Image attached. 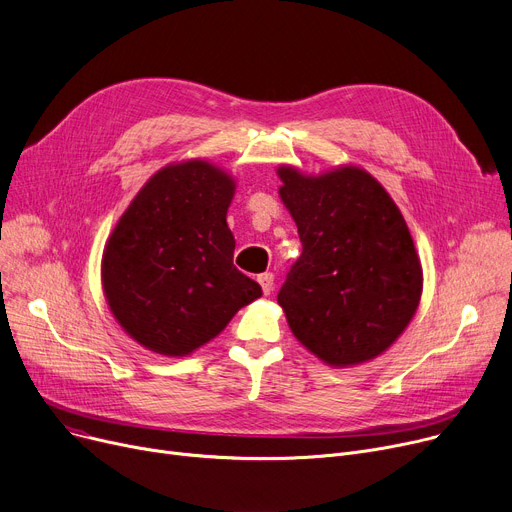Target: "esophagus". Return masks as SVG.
I'll list each match as a JSON object with an SVG mask.
<instances>
[{"label": "esophagus", "instance_id": "1", "mask_svg": "<svg viewBox=\"0 0 512 512\" xmlns=\"http://www.w3.org/2000/svg\"><path fill=\"white\" fill-rule=\"evenodd\" d=\"M257 282L261 284L263 294H269L271 290H274V274H269V271H265V274H261V276L257 278Z\"/></svg>", "mask_w": 512, "mask_h": 512}]
</instances>
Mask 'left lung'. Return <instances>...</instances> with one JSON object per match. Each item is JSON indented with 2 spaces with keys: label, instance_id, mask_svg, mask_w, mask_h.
Instances as JSON below:
<instances>
[{
  "label": "left lung",
  "instance_id": "obj_1",
  "mask_svg": "<svg viewBox=\"0 0 512 512\" xmlns=\"http://www.w3.org/2000/svg\"><path fill=\"white\" fill-rule=\"evenodd\" d=\"M302 253L278 302L298 342L331 366L383 354L412 321L422 267L395 201L366 170L304 177L280 166Z\"/></svg>",
  "mask_w": 512,
  "mask_h": 512
}]
</instances>
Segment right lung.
Listing matches in <instances>:
<instances>
[{"label":"right lung","mask_w":512,"mask_h":512,"mask_svg":"<svg viewBox=\"0 0 512 512\" xmlns=\"http://www.w3.org/2000/svg\"><path fill=\"white\" fill-rule=\"evenodd\" d=\"M232 195L224 170L189 160L158 170L117 222L102 286L115 319L148 350L191 354L261 296L232 263Z\"/></svg>","instance_id":"right-lung-1"}]
</instances>
